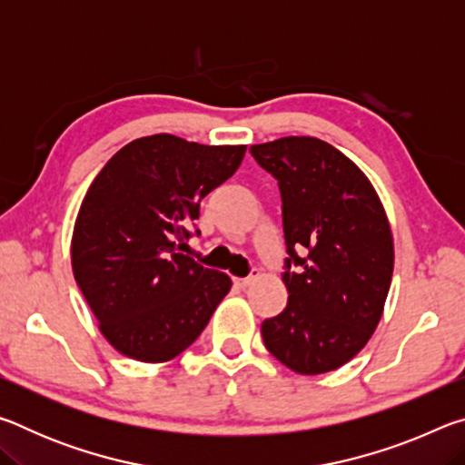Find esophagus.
<instances>
[{"label": "esophagus", "mask_w": 465, "mask_h": 465, "mask_svg": "<svg viewBox=\"0 0 465 465\" xmlns=\"http://www.w3.org/2000/svg\"><path fill=\"white\" fill-rule=\"evenodd\" d=\"M258 279V272L254 271V272H252L250 274V277H243V279H233V282H235V285H238V287H248V285H252V282H254Z\"/></svg>", "instance_id": "1"}]
</instances>
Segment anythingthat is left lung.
<instances>
[{
    "mask_svg": "<svg viewBox=\"0 0 465 465\" xmlns=\"http://www.w3.org/2000/svg\"><path fill=\"white\" fill-rule=\"evenodd\" d=\"M250 152L279 180L289 252L287 308L262 322L264 346L295 373L334 371L381 320L393 272L388 215L363 170L326 141L281 137Z\"/></svg>",
    "mask_w": 465,
    "mask_h": 465,
    "instance_id": "8db88e82",
    "label": "left lung"
}]
</instances>
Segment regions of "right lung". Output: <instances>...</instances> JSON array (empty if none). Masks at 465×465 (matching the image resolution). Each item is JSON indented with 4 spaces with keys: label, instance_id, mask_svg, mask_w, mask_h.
I'll list each match as a JSON object with an SVG mask.
<instances>
[{
    "label": "right lung",
    "instance_id": "add662e5",
    "mask_svg": "<svg viewBox=\"0 0 465 465\" xmlns=\"http://www.w3.org/2000/svg\"><path fill=\"white\" fill-rule=\"evenodd\" d=\"M246 145H203L157 133L119 149L77 211L72 269L121 355L166 363L209 324L232 279L178 248L199 204L240 168Z\"/></svg>",
    "mask_w": 465,
    "mask_h": 465
}]
</instances>
